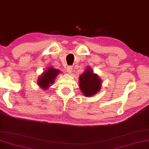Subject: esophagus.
Here are the masks:
<instances>
[{
	"instance_id": "1",
	"label": "esophagus",
	"mask_w": 149,
	"mask_h": 149,
	"mask_svg": "<svg viewBox=\"0 0 149 149\" xmlns=\"http://www.w3.org/2000/svg\"><path fill=\"white\" fill-rule=\"evenodd\" d=\"M72 69H73L72 66H68L67 71H68V72L69 73V74H71V73L72 72Z\"/></svg>"
}]
</instances>
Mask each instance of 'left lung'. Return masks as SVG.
Returning a JSON list of instances; mask_svg holds the SVG:
<instances>
[{
    "mask_svg": "<svg viewBox=\"0 0 149 149\" xmlns=\"http://www.w3.org/2000/svg\"><path fill=\"white\" fill-rule=\"evenodd\" d=\"M79 81L81 92L86 96H93L100 90L101 80L90 69L80 75Z\"/></svg>",
    "mask_w": 149,
    "mask_h": 149,
    "instance_id": "obj_1",
    "label": "left lung"
}]
</instances>
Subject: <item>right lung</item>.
Segmentation results:
<instances>
[{"label":"right lung","mask_w":149,"mask_h":149,"mask_svg":"<svg viewBox=\"0 0 149 149\" xmlns=\"http://www.w3.org/2000/svg\"><path fill=\"white\" fill-rule=\"evenodd\" d=\"M60 72V71L53 68H48L43 74L41 75L38 79V85L44 90H47L48 87L53 84L57 75Z\"/></svg>","instance_id":"obj_1"}]
</instances>
